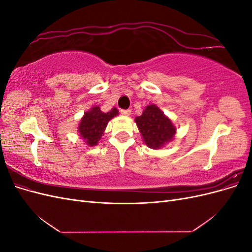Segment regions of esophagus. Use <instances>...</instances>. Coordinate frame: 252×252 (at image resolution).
Wrapping results in <instances>:
<instances>
[{"mask_svg":"<svg viewBox=\"0 0 252 252\" xmlns=\"http://www.w3.org/2000/svg\"><path fill=\"white\" fill-rule=\"evenodd\" d=\"M121 113L123 114V116L128 117V116H130V114H131V109H122Z\"/></svg>","mask_w":252,"mask_h":252,"instance_id":"esophagus-1","label":"esophagus"}]
</instances>
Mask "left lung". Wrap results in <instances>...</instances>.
Returning a JSON list of instances; mask_svg holds the SVG:
<instances>
[{"mask_svg":"<svg viewBox=\"0 0 252 252\" xmlns=\"http://www.w3.org/2000/svg\"><path fill=\"white\" fill-rule=\"evenodd\" d=\"M135 123L148 147L158 149L169 142L175 133V127L171 121L164 116L156 105H149L135 118Z\"/></svg>","mask_w":252,"mask_h":252,"instance_id":"8db88e82","label":"left lung"}]
</instances>
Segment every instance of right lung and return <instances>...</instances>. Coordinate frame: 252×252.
<instances>
[{"label":"right lung","instance_id":"right-lung-1","mask_svg":"<svg viewBox=\"0 0 252 252\" xmlns=\"http://www.w3.org/2000/svg\"><path fill=\"white\" fill-rule=\"evenodd\" d=\"M118 109L112 108L108 112H102L100 107H94L86 112L81 120L79 132L89 146H94L100 141L108 122L118 114Z\"/></svg>","mask_w":252,"mask_h":252}]
</instances>
